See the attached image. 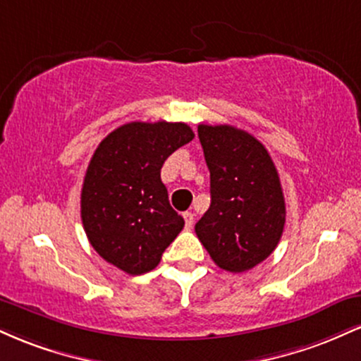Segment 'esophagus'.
<instances>
[{"instance_id":"obj_1","label":"esophagus","mask_w":361,"mask_h":361,"mask_svg":"<svg viewBox=\"0 0 361 361\" xmlns=\"http://www.w3.org/2000/svg\"><path fill=\"white\" fill-rule=\"evenodd\" d=\"M183 219H185L186 229H192L193 222H195V215H193L192 212H185V214H183Z\"/></svg>"}]
</instances>
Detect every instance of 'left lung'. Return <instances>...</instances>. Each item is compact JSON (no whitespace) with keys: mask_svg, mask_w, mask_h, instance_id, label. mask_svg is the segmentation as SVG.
Returning a JSON list of instances; mask_svg holds the SVG:
<instances>
[{"mask_svg":"<svg viewBox=\"0 0 361 361\" xmlns=\"http://www.w3.org/2000/svg\"><path fill=\"white\" fill-rule=\"evenodd\" d=\"M210 171V207L195 226L210 258L226 271L255 268L275 251L285 226V198L271 156L233 126H198Z\"/></svg>","mask_w":361,"mask_h":361,"instance_id":"1","label":"left lung"}]
</instances>
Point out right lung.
Segmentation results:
<instances>
[{
    "instance_id": "obj_1",
    "label": "right lung",
    "mask_w": 361,
    "mask_h": 361,
    "mask_svg": "<svg viewBox=\"0 0 361 361\" xmlns=\"http://www.w3.org/2000/svg\"><path fill=\"white\" fill-rule=\"evenodd\" d=\"M193 137L183 122H130L110 132L94 151L82 181L81 221L94 251L118 270H154L183 229L161 168Z\"/></svg>"
}]
</instances>
